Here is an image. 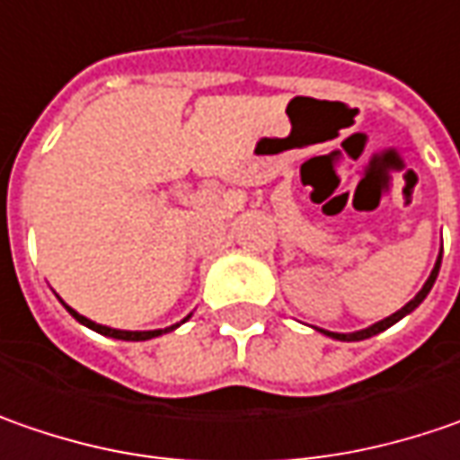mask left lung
<instances>
[{
  "label": "left lung",
  "mask_w": 460,
  "mask_h": 460,
  "mask_svg": "<svg viewBox=\"0 0 460 460\" xmlns=\"http://www.w3.org/2000/svg\"><path fill=\"white\" fill-rule=\"evenodd\" d=\"M440 260H443V254L438 257V262H435V268H432V272H429L428 283L422 286V290L411 298L407 306H402V309L396 311V314H391V316H386V319H381V322H376L373 327H368V330H360V332H352V334H337V332H324V334H330V337H334V340H342V342H358V340H368V337H373V334H378V332L389 330L391 324H396L399 319H404L410 311H414L422 301H425V296L429 293V288H432V283H435V278H438V270H440Z\"/></svg>",
  "instance_id": "1"
}]
</instances>
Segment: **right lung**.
Instances as JSON below:
<instances>
[{
	"instance_id": "add662e5",
	"label": "right lung",
	"mask_w": 460,
	"mask_h": 460,
	"mask_svg": "<svg viewBox=\"0 0 460 460\" xmlns=\"http://www.w3.org/2000/svg\"><path fill=\"white\" fill-rule=\"evenodd\" d=\"M66 306V304H64ZM66 311H69L71 316L76 319V322H82L84 327H90V330L100 332V334H108V337H115V340H128V342H138V340H151V337H159L162 332L167 330H154V332H123V330H112V327H102V324H94L92 319H87V316H82V314H76V311L71 309V306H66ZM174 327H180V324H174ZM174 327H170V330H174Z\"/></svg>"
}]
</instances>
